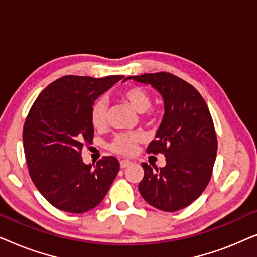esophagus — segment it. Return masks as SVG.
Returning a JSON list of instances; mask_svg holds the SVG:
<instances>
[{"mask_svg":"<svg viewBox=\"0 0 257 257\" xmlns=\"http://www.w3.org/2000/svg\"><path fill=\"white\" fill-rule=\"evenodd\" d=\"M130 164H131V161H130V160H125V159H124V160H120V167H121V168L127 167Z\"/></svg>","mask_w":257,"mask_h":257,"instance_id":"esophagus-1","label":"esophagus"}]
</instances>
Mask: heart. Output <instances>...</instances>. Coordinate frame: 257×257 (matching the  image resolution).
Here are the masks:
<instances>
[{
    "instance_id": "obj_1",
    "label": "heart",
    "mask_w": 257,
    "mask_h": 257,
    "mask_svg": "<svg viewBox=\"0 0 257 257\" xmlns=\"http://www.w3.org/2000/svg\"><path fill=\"white\" fill-rule=\"evenodd\" d=\"M120 99L125 103H127L133 110L138 113H142L144 117L151 118L153 115L152 111L149 108L152 104L150 93L145 89L140 86H132L122 91L119 94ZM91 122L93 127L101 131L105 130L107 126V105L104 100H98L93 105L92 111H91ZM143 140V137L140 133L137 132H122L118 133L112 140L110 145L111 151L115 153L128 156L135 152L136 147Z\"/></svg>"
}]
</instances>
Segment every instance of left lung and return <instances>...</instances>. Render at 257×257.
<instances>
[{"label":"left lung","instance_id":"left-lung-1","mask_svg":"<svg viewBox=\"0 0 257 257\" xmlns=\"http://www.w3.org/2000/svg\"><path fill=\"white\" fill-rule=\"evenodd\" d=\"M150 84L161 94L165 105L163 121L147 153H161L166 166L143 163L144 178L139 192L151 206L164 212H177L195 201L212 178L217 139L205 99L184 79L168 72L127 77Z\"/></svg>","mask_w":257,"mask_h":257}]
</instances>
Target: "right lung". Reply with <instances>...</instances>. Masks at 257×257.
Segmentation results:
<instances>
[{
	"label": "right lung",
	"instance_id": "add662e5",
	"mask_svg": "<svg viewBox=\"0 0 257 257\" xmlns=\"http://www.w3.org/2000/svg\"><path fill=\"white\" fill-rule=\"evenodd\" d=\"M122 78L61 77L42 91L28 113L23 146L30 178L59 210L80 214L94 208L117 177L120 165L114 157H104L92 168L80 154L92 144L94 100Z\"/></svg>",
	"mask_w": 257,
	"mask_h": 257
}]
</instances>
